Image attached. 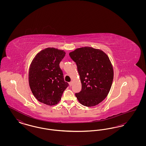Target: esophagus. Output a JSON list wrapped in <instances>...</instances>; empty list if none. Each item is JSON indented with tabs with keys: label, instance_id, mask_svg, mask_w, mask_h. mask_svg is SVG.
Instances as JSON below:
<instances>
[{
	"label": "esophagus",
	"instance_id": "34e87169",
	"mask_svg": "<svg viewBox=\"0 0 146 146\" xmlns=\"http://www.w3.org/2000/svg\"><path fill=\"white\" fill-rule=\"evenodd\" d=\"M69 84H70V86H71L72 85V84H73V82L72 81V82H70V83H69Z\"/></svg>",
	"mask_w": 146,
	"mask_h": 146
}]
</instances>
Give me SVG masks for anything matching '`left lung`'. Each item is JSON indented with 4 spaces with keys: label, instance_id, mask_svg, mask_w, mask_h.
<instances>
[{
    "label": "left lung",
    "instance_id": "8db88e82",
    "mask_svg": "<svg viewBox=\"0 0 146 146\" xmlns=\"http://www.w3.org/2000/svg\"><path fill=\"white\" fill-rule=\"evenodd\" d=\"M76 62L82 90L76 94L79 102L86 107L95 106L107 97L113 80V69L104 51L91 47L76 49L69 54Z\"/></svg>",
    "mask_w": 146,
    "mask_h": 146
}]
</instances>
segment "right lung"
Returning a JSON list of instances; mask_svg holds the SVG:
<instances>
[{
  "label": "right lung",
  "instance_id": "1",
  "mask_svg": "<svg viewBox=\"0 0 146 146\" xmlns=\"http://www.w3.org/2000/svg\"><path fill=\"white\" fill-rule=\"evenodd\" d=\"M65 52L55 48H46L39 52L31 64L29 84L35 98L49 106L57 104L63 91L69 86L64 82L60 63Z\"/></svg>",
  "mask_w": 146,
  "mask_h": 146
}]
</instances>
